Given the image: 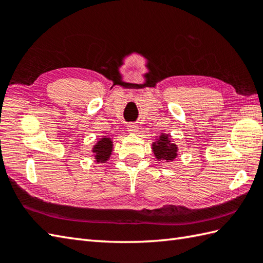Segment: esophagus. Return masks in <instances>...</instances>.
<instances>
[{
    "mask_svg": "<svg viewBox=\"0 0 263 263\" xmlns=\"http://www.w3.org/2000/svg\"><path fill=\"white\" fill-rule=\"evenodd\" d=\"M138 125L137 124H133V123H132V124H128L127 125V130H128V132H130V133H137L138 132Z\"/></svg>",
    "mask_w": 263,
    "mask_h": 263,
    "instance_id": "1",
    "label": "esophagus"
}]
</instances>
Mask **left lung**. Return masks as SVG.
I'll use <instances>...</instances> for the list:
<instances>
[{"instance_id":"obj_1","label":"left lung","mask_w":263,"mask_h":263,"mask_svg":"<svg viewBox=\"0 0 263 263\" xmlns=\"http://www.w3.org/2000/svg\"><path fill=\"white\" fill-rule=\"evenodd\" d=\"M152 146L153 153L157 160H164L168 163V161H173L177 157L178 148L172 141L170 135L160 133V136L156 139L155 142H153Z\"/></svg>"}]
</instances>
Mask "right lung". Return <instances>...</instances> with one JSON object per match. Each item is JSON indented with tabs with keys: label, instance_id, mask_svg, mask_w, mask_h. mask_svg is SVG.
Returning <instances> with one entry per match:
<instances>
[{
	"label": "right lung",
	"instance_id": "right-lung-1",
	"mask_svg": "<svg viewBox=\"0 0 263 263\" xmlns=\"http://www.w3.org/2000/svg\"><path fill=\"white\" fill-rule=\"evenodd\" d=\"M91 153L93 154L97 164L106 163L109 159L111 153H113V141H111V139L106 136L100 138L92 147Z\"/></svg>",
	"mask_w": 263,
	"mask_h": 263
}]
</instances>
